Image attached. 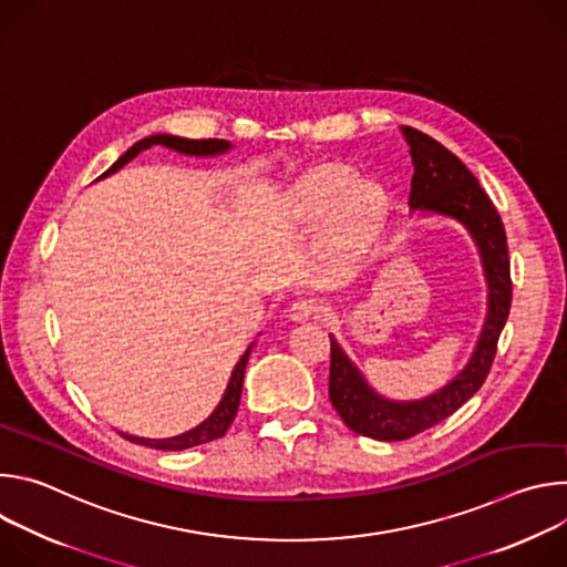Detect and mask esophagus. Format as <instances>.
<instances>
[{
	"mask_svg": "<svg viewBox=\"0 0 567 567\" xmlns=\"http://www.w3.org/2000/svg\"><path fill=\"white\" fill-rule=\"evenodd\" d=\"M318 316H320V305L316 298H298L289 305V318L293 320H307Z\"/></svg>",
	"mask_w": 567,
	"mask_h": 567,
	"instance_id": "obj_1",
	"label": "esophagus"
}]
</instances>
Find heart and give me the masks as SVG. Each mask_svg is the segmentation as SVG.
Returning <instances> with one entry per match:
<instances>
[{
  "instance_id": "1",
  "label": "heart",
  "mask_w": 567,
  "mask_h": 567,
  "mask_svg": "<svg viewBox=\"0 0 567 567\" xmlns=\"http://www.w3.org/2000/svg\"><path fill=\"white\" fill-rule=\"evenodd\" d=\"M352 175L346 171H326L300 188V208L311 217H326L339 208V221L334 233V247L346 249L357 241L381 206L379 186L363 182L352 186Z\"/></svg>"
}]
</instances>
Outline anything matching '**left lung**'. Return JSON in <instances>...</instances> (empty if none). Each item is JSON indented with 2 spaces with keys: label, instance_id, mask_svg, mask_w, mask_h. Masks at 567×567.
I'll return each instance as SVG.
<instances>
[{
  "label": "left lung",
  "instance_id": "obj_1",
  "mask_svg": "<svg viewBox=\"0 0 567 567\" xmlns=\"http://www.w3.org/2000/svg\"><path fill=\"white\" fill-rule=\"evenodd\" d=\"M411 145L413 182L409 206L460 219L473 235L489 282V313L468 365L440 392L420 401H390L379 396L350 363L341 346L330 337V401L341 420L359 435L401 442L409 440L466 403L487 379L498 339L512 307L509 249L503 219L462 161L433 136L403 125Z\"/></svg>",
  "mask_w": 567,
  "mask_h": 567
}]
</instances>
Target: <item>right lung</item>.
<instances>
[{"instance_id": "obj_1", "label": "right lung", "mask_w": 567, "mask_h": 567, "mask_svg": "<svg viewBox=\"0 0 567 567\" xmlns=\"http://www.w3.org/2000/svg\"><path fill=\"white\" fill-rule=\"evenodd\" d=\"M152 145H166L171 150H177V152H184V154H195V156L219 154V152L230 147V143L221 141V138H182V136H171V134H154V136H147V138L138 141L136 145H132L103 177L121 171L127 164V161H132L136 154H141L143 150H147ZM249 352H251V348L245 354H241V359L233 368L226 392H224L221 401L217 403V409L199 426H195L193 431L182 433L177 437H168V440H145V437H134V435H123V437L134 442V444H143V446L161 449V451H184V449L206 444V442H213V440L221 437L228 431V426L233 424L235 415H237L239 394H241V383H245V368H247V361H249Z\"/></svg>"}]
</instances>
